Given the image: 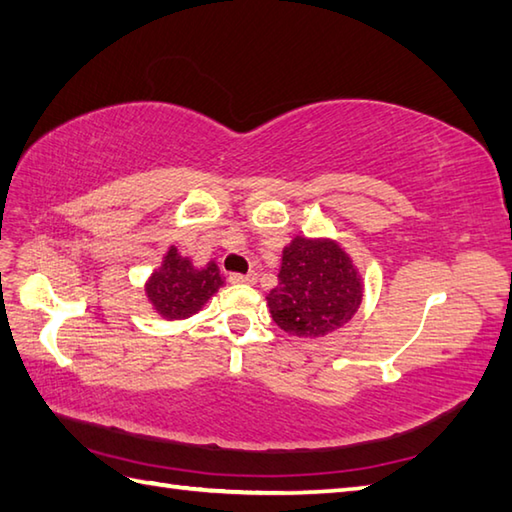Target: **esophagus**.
Wrapping results in <instances>:
<instances>
[{"mask_svg":"<svg viewBox=\"0 0 512 512\" xmlns=\"http://www.w3.org/2000/svg\"><path fill=\"white\" fill-rule=\"evenodd\" d=\"M228 281H231V284H246V286H250V284H255V281H257V275L255 273H248V275L233 273V275H228Z\"/></svg>","mask_w":512,"mask_h":512,"instance_id":"obj_1","label":"esophagus"}]
</instances>
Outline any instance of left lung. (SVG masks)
<instances>
[{
	"label": "left lung",
	"mask_w": 512,
	"mask_h": 512,
	"mask_svg": "<svg viewBox=\"0 0 512 512\" xmlns=\"http://www.w3.org/2000/svg\"><path fill=\"white\" fill-rule=\"evenodd\" d=\"M277 277L266 297L270 317L301 339L343 328L361 308L363 279L334 239L297 235L284 248Z\"/></svg>",
	"instance_id": "obj_1"
}]
</instances>
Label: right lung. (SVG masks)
<instances>
[{"instance_id":"right-lung-1","label":"right lung","mask_w":512,"mask_h":512,"mask_svg":"<svg viewBox=\"0 0 512 512\" xmlns=\"http://www.w3.org/2000/svg\"><path fill=\"white\" fill-rule=\"evenodd\" d=\"M222 286L224 279L215 262L198 268L189 257L180 255L176 246H169L162 264L145 284V292L162 319L178 321L200 312Z\"/></svg>"}]
</instances>
